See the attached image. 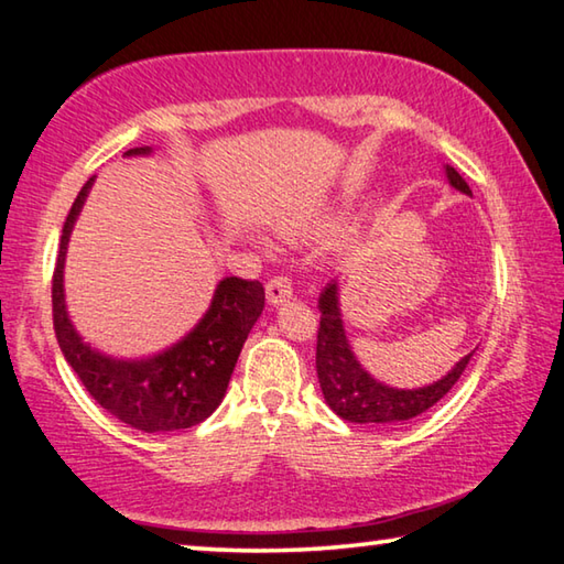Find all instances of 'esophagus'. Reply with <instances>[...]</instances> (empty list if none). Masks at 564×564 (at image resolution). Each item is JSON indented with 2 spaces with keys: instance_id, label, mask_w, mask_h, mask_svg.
<instances>
[{
  "instance_id": "34e87169",
  "label": "esophagus",
  "mask_w": 564,
  "mask_h": 564,
  "mask_svg": "<svg viewBox=\"0 0 564 564\" xmlns=\"http://www.w3.org/2000/svg\"><path fill=\"white\" fill-rule=\"evenodd\" d=\"M265 299H269L271 305H281L285 301H291L293 299L291 281L285 279V275H273L269 285H265Z\"/></svg>"
}]
</instances>
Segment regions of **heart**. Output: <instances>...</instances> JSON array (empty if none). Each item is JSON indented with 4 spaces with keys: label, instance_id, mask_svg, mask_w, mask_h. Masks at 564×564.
<instances>
[{
    "label": "heart",
    "instance_id": "heart-1",
    "mask_svg": "<svg viewBox=\"0 0 564 564\" xmlns=\"http://www.w3.org/2000/svg\"><path fill=\"white\" fill-rule=\"evenodd\" d=\"M283 231L289 234V236H303L305 231H308V226H285Z\"/></svg>",
    "mask_w": 564,
    "mask_h": 564
}]
</instances>
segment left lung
Masks as SVG:
<instances>
[{
	"label": "left lung",
	"mask_w": 564,
	"mask_h": 564,
	"mask_svg": "<svg viewBox=\"0 0 564 564\" xmlns=\"http://www.w3.org/2000/svg\"><path fill=\"white\" fill-rule=\"evenodd\" d=\"M445 178L453 188L465 196H473L467 181L457 174L453 166H443ZM321 328L316 346V370L323 398L336 415L348 423L373 425V427H393L423 415L437 400L451 393L457 378L470 362L473 352H467L455 366L447 370L441 380H433L423 388H393L380 383L378 378L360 366L356 352L350 348L340 313V283L333 279L318 295Z\"/></svg>",
	"instance_id": "8db88e82"
}]
</instances>
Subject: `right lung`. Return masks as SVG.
<instances>
[{"instance_id": "right-lung-1", "label": "right lung", "mask_w": 564, "mask_h": 564, "mask_svg": "<svg viewBox=\"0 0 564 564\" xmlns=\"http://www.w3.org/2000/svg\"><path fill=\"white\" fill-rule=\"evenodd\" d=\"M154 149L137 147L123 156H151ZM91 176L62 228L59 256L52 281L54 333L64 358L79 376L84 388L97 403L137 431L171 433L194 427L221 405L228 380L236 368L248 333L263 311V285L226 275L218 281L212 305L202 321L174 346L144 358H117L101 352L79 336L66 311L64 263L66 248L87 196L94 186Z\"/></svg>"}]
</instances>
